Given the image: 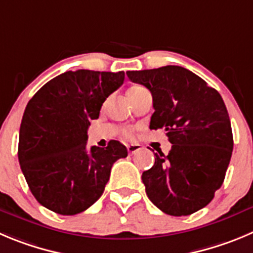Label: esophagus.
<instances>
[{
	"label": "esophagus",
	"mask_w": 253,
	"mask_h": 253,
	"mask_svg": "<svg viewBox=\"0 0 253 253\" xmlns=\"http://www.w3.org/2000/svg\"><path fill=\"white\" fill-rule=\"evenodd\" d=\"M141 148H142V146H141L140 143H132V145H127V151H128L131 155H133V153H136L137 151H140Z\"/></svg>",
	"instance_id": "obj_1"
}]
</instances>
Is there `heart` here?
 I'll return each mask as SVG.
<instances>
[{"mask_svg": "<svg viewBox=\"0 0 253 253\" xmlns=\"http://www.w3.org/2000/svg\"><path fill=\"white\" fill-rule=\"evenodd\" d=\"M132 88H137V87H132ZM124 133H125V136H127V137H128V136H131V131H129V129H126V131H125Z\"/></svg>", "mask_w": 253, "mask_h": 253, "instance_id": "1", "label": "heart"}]
</instances>
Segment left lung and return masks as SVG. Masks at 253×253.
Segmentation results:
<instances>
[{
  "mask_svg": "<svg viewBox=\"0 0 253 253\" xmlns=\"http://www.w3.org/2000/svg\"><path fill=\"white\" fill-rule=\"evenodd\" d=\"M126 73L150 89L155 108L150 128H164L172 143L169 155L155 153V165L142 173L148 198L171 216L204 209L222 186L233 148L221 94L181 66Z\"/></svg>",
  "mask_w": 253,
  "mask_h": 253,
  "instance_id": "left-lung-1",
  "label": "left lung"
}]
</instances>
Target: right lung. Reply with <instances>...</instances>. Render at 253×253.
<instances>
[{"label": "right lung", "mask_w": 253, "mask_h": 253, "mask_svg": "<svg viewBox=\"0 0 253 253\" xmlns=\"http://www.w3.org/2000/svg\"><path fill=\"white\" fill-rule=\"evenodd\" d=\"M125 80V72L67 71L28 101L20 127L18 161L31 192L46 209L63 216L84 212L97 201L112 165L127 148L112 140L87 148L89 121Z\"/></svg>", "instance_id": "obj_1"}]
</instances>
